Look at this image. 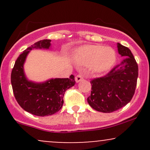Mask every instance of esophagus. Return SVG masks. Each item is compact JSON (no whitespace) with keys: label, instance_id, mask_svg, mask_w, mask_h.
I'll use <instances>...</instances> for the list:
<instances>
[{"label":"esophagus","instance_id":"1","mask_svg":"<svg viewBox=\"0 0 150 150\" xmlns=\"http://www.w3.org/2000/svg\"><path fill=\"white\" fill-rule=\"evenodd\" d=\"M83 80V76H82V75H80V74H79V75H77L76 77H75V81H76V82H80V81H82Z\"/></svg>","mask_w":150,"mask_h":150}]
</instances>
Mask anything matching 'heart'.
<instances>
[{
  "mask_svg": "<svg viewBox=\"0 0 150 150\" xmlns=\"http://www.w3.org/2000/svg\"><path fill=\"white\" fill-rule=\"evenodd\" d=\"M75 58L80 63L88 64L93 73H101L106 71L116 62V52L109 46L85 45L77 49Z\"/></svg>",
  "mask_w": 150,
  "mask_h": 150,
  "instance_id": "b5f03b06",
  "label": "heart"
}]
</instances>
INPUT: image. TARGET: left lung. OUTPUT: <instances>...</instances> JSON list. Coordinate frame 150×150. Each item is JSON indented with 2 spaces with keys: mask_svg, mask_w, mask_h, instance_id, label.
I'll return each mask as SVG.
<instances>
[{
  "mask_svg": "<svg viewBox=\"0 0 150 150\" xmlns=\"http://www.w3.org/2000/svg\"><path fill=\"white\" fill-rule=\"evenodd\" d=\"M118 53L125 58L104 76L93 79L87 98L91 107L97 111L111 113L130 102L135 94L138 66L128 48L117 44Z\"/></svg>",
  "mask_w": 150,
  "mask_h": 150,
  "instance_id": "left-lung-1",
  "label": "left lung"
}]
</instances>
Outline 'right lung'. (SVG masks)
Here are the masks:
<instances>
[{
	"instance_id": "right-lung-1",
	"label": "right lung",
	"mask_w": 150,
	"mask_h": 150,
	"mask_svg": "<svg viewBox=\"0 0 150 150\" xmlns=\"http://www.w3.org/2000/svg\"><path fill=\"white\" fill-rule=\"evenodd\" d=\"M50 39L34 43L19 56L11 73V84L15 99L27 112L38 116H45L58 112L63 104L65 91L75 85L74 75L70 78L51 79L37 83L27 80L24 72V63L31 50L49 49Z\"/></svg>"
}]
</instances>
